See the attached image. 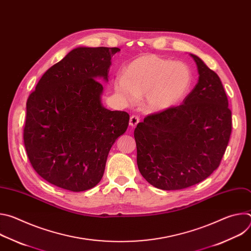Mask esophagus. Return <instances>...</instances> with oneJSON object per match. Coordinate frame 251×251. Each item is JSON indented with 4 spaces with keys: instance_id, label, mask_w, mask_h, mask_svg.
<instances>
[{
    "instance_id": "1",
    "label": "esophagus",
    "mask_w": 251,
    "mask_h": 251,
    "mask_svg": "<svg viewBox=\"0 0 251 251\" xmlns=\"http://www.w3.org/2000/svg\"><path fill=\"white\" fill-rule=\"evenodd\" d=\"M139 121H140V119H139V117H138V116H136V115H132V116L130 117V126H131L132 128L136 127V126H137V124L139 123Z\"/></svg>"
}]
</instances>
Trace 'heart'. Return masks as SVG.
<instances>
[{
    "instance_id": "obj_1",
    "label": "heart",
    "mask_w": 251,
    "mask_h": 251,
    "mask_svg": "<svg viewBox=\"0 0 251 251\" xmlns=\"http://www.w3.org/2000/svg\"><path fill=\"white\" fill-rule=\"evenodd\" d=\"M193 84L190 67L156 54H143L132 60L114 82V90L129 106L139 102L149 113L168 111L181 103Z\"/></svg>"
}]
</instances>
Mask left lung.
<instances>
[{"label":"left lung","instance_id":"left-lung-1","mask_svg":"<svg viewBox=\"0 0 251 251\" xmlns=\"http://www.w3.org/2000/svg\"><path fill=\"white\" fill-rule=\"evenodd\" d=\"M199 80L183 104L137 125V165L152 186L182 190L218 169L231 133V111L219 75L196 54Z\"/></svg>","mask_w":251,"mask_h":251}]
</instances>
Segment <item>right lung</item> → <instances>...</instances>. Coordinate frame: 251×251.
Returning a JSON list of instances; mask_svg holds the SVG:
<instances>
[{
  "label": "right lung",
  "instance_id": "right-lung-1",
  "mask_svg": "<svg viewBox=\"0 0 251 251\" xmlns=\"http://www.w3.org/2000/svg\"><path fill=\"white\" fill-rule=\"evenodd\" d=\"M118 48L78 47L47 70L26 101L24 142L29 162L49 183L71 192L95 187L129 114L101 102Z\"/></svg>",
  "mask_w": 251,
  "mask_h": 251
}]
</instances>
